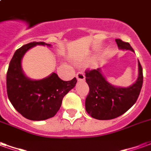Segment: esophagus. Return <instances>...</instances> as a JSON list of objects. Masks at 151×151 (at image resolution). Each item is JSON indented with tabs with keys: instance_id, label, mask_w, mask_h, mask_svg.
<instances>
[{
	"instance_id": "34e87169",
	"label": "esophagus",
	"mask_w": 151,
	"mask_h": 151,
	"mask_svg": "<svg viewBox=\"0 0 151 151\" xmlns=\"http://www.w3.org/2000/svg\"><path fill=\"white\" fill-rule=\"evenodd\" d=\"M76 78H77V79L78 81H84L86 78L85 73L82 72V71H80V72H78L76 74Z\"/></svg>"
}]
</instances>
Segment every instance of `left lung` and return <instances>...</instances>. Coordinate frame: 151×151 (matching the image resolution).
Wrapping results in <instances>:
<instances>
[{"label":"left lung","mask_w":151,"mask_h":151,"mask_svg":"<svg viewBox=\"0 0 151 151\" xmlns=\"http://www.w3.org/2000/svg\"><path fill=\"white\" fill-rule=\"evenodd\" d=\"M120 49L134 52L130 44L121 40H116ZM138 78L135 83L126 88L116 87L107 82L100 69H87L86 81L90 91L86 99V110L97 120H111L126 112L138 98L142 87V68L138 61Z\"/></svg>","instance_id":"8db88e82"}]
</instances>
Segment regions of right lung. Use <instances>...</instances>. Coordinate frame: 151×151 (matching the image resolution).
Wrapping results in <instances>:
<instances>
[{
  "mask_svg": "<svg viewBox=\"0 0 151 151\" xmlns=\"http://www.w3.org/2000/svg\"><path fill=\"white\" fill-rule=\"evenodd\" d=\"M36 45L51 46L44 42H32L18 48L9 62L6 88L9 101L22 116L31 120H43L53 117L59 111L64 96L75 86L77 79L63 81L55 73L41 80L26 77L22 69V58Z\"/></svg>",
  "mask_w": 151,
  "mask_h": 151,
  "instance_id": "right-lung-1",
  "label": "right lung"
}]
</instances>
